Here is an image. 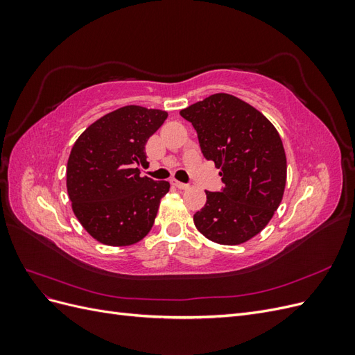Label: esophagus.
I'll return each instance as SVG.
<instances>
[{"mask_svg":"<svg viewBox=\"0 0 355 355\" xmlns=\"http://www.w3.org/2000/svg\"><path fill=\"white\" fill-rule=\"evenodd\" d=\"M170 182H171V185H175V187L179 188V189H189V185H188V184H184V182H179V180H176V179H171Z\"/></svg>","mask_w":355,"mask_h":355,"instance_id":"1","label":"esophagus"}]
</instances>
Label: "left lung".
Wrapping results in <instances>:
<instances>
[{"label":"left lung","instance_id":"obj_1","mask_svg":"<svg viewBox=\"0 0 355 355\" xmlns=\"http://www.w3.org/2000/svg\"><path fill=\"white\" fill-rule=\"evenodd\" d=\"M194 125L202 155L220 168V192L194 214L209 240L235 245L259 234L284 194L287 164L282 137L268 118L232 94L216 93L182 110Z\"/></svg>","mask_w":355,"mask_h":355}]
</instances>
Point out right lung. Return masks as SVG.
<instances>
[{
	"label": "right lung",
	"instance_id": "obj_1",
	"mask_svg": "<svg viewBox=\"0 0 355 355\" xmlns=\"http://www.w3.org/2000/svg\"><path fill=\"white\" fill-rule=\"evenodd\" d=\"M167 112L128 105L103 115L73 144L67 188L72 210L93 239L130 245L151 231L170 184L142 178L145 145Z\"/></svg>",
	"mask_w": 355,
	"mask_h": 355
}]
</instances>
